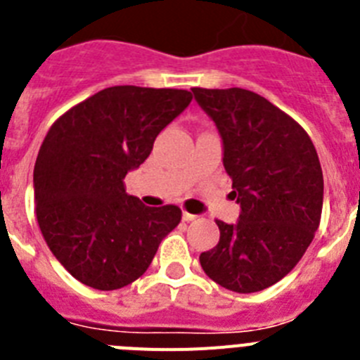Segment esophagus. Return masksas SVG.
Here are the masks:
<instances>
[{
	"label": "esophagus",
	"mask_w": 360,
	"mask_h": 360,
	"mask_svg": "<svg viewBox=\"0 0 360 360\" xmlns=\"http://www.w3.org/2000/svg\"><path fill=\"white\" fill-rule=\"evenodd\" d=\"M182 219H184V221H193V219H196V216H195V214H191V212L184 211V212H182Z\"/></svg>",
	"instance_id": "esophagus-1"
}]
</instances>
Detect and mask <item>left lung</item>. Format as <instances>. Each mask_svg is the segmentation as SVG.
<instances>
[{
	"label": "left lung",
	"instance_id": "1",
	"mask_svg": "<svg viewBox=\"0 0 360 360\" xmlns=\"http://www.w3.org/2000/svg\"><path fill=\"white\" fill-rule=\"evenodd\" d=\"M193 94L218 128L241 207L236 224L216 219L219 241L200 254V265L227 290L259 292L297 265L319 227V157L308 133L262 95L243 88Z\"/></svg>",
	"mask_w": 360,
	"mask_h": 360
}]
</instances>
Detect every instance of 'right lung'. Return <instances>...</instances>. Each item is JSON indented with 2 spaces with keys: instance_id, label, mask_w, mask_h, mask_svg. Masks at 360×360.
I'll list each match as a JSON object with an SVG mask.
<instances>
[{
  "instance_id": "add662e5",
  "label": "right lung",
  "mask_w": 360,
  "mask_h": 360,
  "mask_svg": "<svg viewBox=\"0 0 360 360\" xmlns=\"http://www.w3.org/2000/svg\"><path fill=\"white\" fill-rule=\"evenodd\" d=\"M191 98L187 90L111 86L49 129L34 167L37 224L77 281L97 290L126 287L180 224L176 205L146 207L126 193L124 178L149 157L158 133Z\"/></svg>"
}]
</instances>
